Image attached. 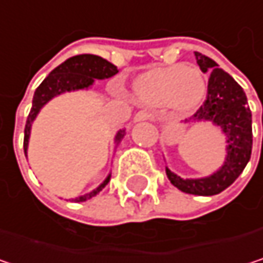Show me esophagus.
I'll return each mask as SVG.
<instances>
[{
  "label": "esophagus",
  "instance_id": "34e87169",
  "mask_svg": "<svg viewBox=\"0 0 263 263\" xmlns=\"http://www.w3.org/2000/svg\"><path fill=\"white\" fill-rule=\"evenodd\" d=\"M152 119V112H149V111H138L137 114H135V117H134V120L135 122H143V120H151Z\"/></svg>",
  "mask_w": 263,
  "mask_h": 263
}]
</instances>
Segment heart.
I'll return each mask as SVG.
<instances>
[{
    "mask_svg": "<svg viewBox=\"0 0 263 263\" xmlns=\"http://www.w3.org/2000/svg\"><path fill=\"white\" fill-rule=\"evenodd\" d=\"M132 88L141 103H169L180 109H192L199 105L207 91L204 74L195 67L184 65L149 70L134 80Z\"/></svg>",
    "mask_w": 263,
    "mask_h": 263,
    "instance_id": "heart-1",
    "label": "heart"
}]
</instances>
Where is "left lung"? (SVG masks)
Wrapping results in <instances>:
<instances>
[{
	"instance_id": "1",
	"label": "left lung",
	"mask_w": 263,
	"mask_h": 263,
	"mask_svg": "<svg viewBox=\"0 0 263 263\" xmlns=\"http://www.w3.org/2000/svg\"><path fill=\"white\" fill-rule=\"evenodd\" d=\"M196 64L201 71H210L207 97L199 109L192 116L193 120H212L227 135L229 152L224 166L207 178L183 180L166 169L167 178L184 193L212 196L226 190L236 181L251 157L253 131L251 111L243 89L229 73L218 68L210 58L195 51Z\"/></svg>"
}]
</instances>
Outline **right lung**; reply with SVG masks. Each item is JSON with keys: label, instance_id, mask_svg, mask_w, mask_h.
<instances>
[{"label": "right lung", "instance_id": "add662e5", "mask_svg": "<svg viewBox=\"0 0 263 263\" xmlns=\"http://www.w3.org/2000/svg\"><path fill=\"white\" fill-rule=\"evenodd\" d=\"M117 73H119V70H117L116 65H112L106 59H103L100 56H96V54L73 56V58L67 59L64 64H61L59 67H56L34 91L33 105H31L30 114L27 117L26 129H24V152H27L31 123L34 120L36 114L39 112V109L51 97H54V96H58L61 92H65V91L88 88L94 82V79H108V78H111V76H114ZM123 132L125 131H120L117 134V137H116L117 141L123 137ZM109 178L111 177H108L103 183L100 184L96 190H92L91 193L83 195L80 198H76V201L82 202V201H86L88 198L97 195L108 184Z\"/></svg>", "mask_w": 263, "mask_h": 263}]
</instances>
